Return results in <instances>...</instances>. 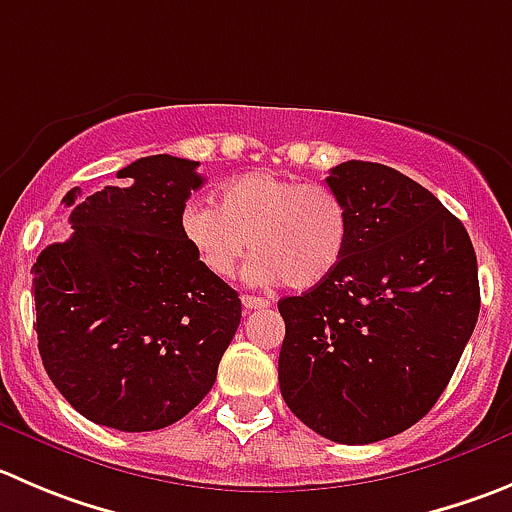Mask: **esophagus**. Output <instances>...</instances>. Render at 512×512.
<instances>
[{"instance_id": "1", "label": "esophagus", "mask_w": 512, "mask_h": 512, "mask_svg": "<svg viewBox=\"0 0 512 512\" xmlns=\"http://www.w3.org/2000/svg\"><path fill=\"white\" fill-rule=\"evenodd\" d=\"M241 304L246 311H256V309H266V306L271 304L269 299H264V296H251V294H243L241 296Z\"/></svg>"}]
</instances>
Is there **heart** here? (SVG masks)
<instances>
[{
	"instance_id": "heart-1",
	"label": "heart",
	"mask_w": 512,
	"mask_h": 512,
	"mask_svg": "<svg viewBox=\"0 0 512 512\" xmlns=\"http://www.w3.org/2000/svg\"><path fill=\"white\" fill-rule=\"evenodd\" d=\"M180 236L198 264L216 279H231L251 246L246 276L253 284L314 289L347 256L352 216L337 191L274 170H251L226 180L216 208L188 203Z\"/></svg>"
}]
</instances>
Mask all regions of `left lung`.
<instances>
[{
	"instance_id": "1",
	"label": "left lung",
	"mask_w": 512,
	"mask_h": 512,
	"mask_svg": "<svg viewBox=\"0 0 512 512\" xmlns=\"http://www.w3.org/2000/svg\"><path fill=\"white\" fill-rule=\"evenodd\" d=\"M352 238L324 284L279 301L289 410L342 445L399 435L432 410L480 314L465 226L427 188L367 160L332 168Z\"/></svg>"
}]
</instances>
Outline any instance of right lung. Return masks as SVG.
<instances>
[{
    "label": "right lung",
    "mask_w": 512,
    "mask_h": 512,
    "mask_svg": "<svg viewBox=\"0 0 512 512\" xmlns=\"http://www.w3.org/2000/svg\"><path fill=\"white\" fill-rule=\"evenodd\" d=\"M196 160L148 155L75 203L72 236L32 266L37 347L62 397L97 425L148 432L186 417L211 392L241 321V299L180 236V211L203 186Z\"/></svg>",
    "instance_id": "add662e5"
}]
</instances>
